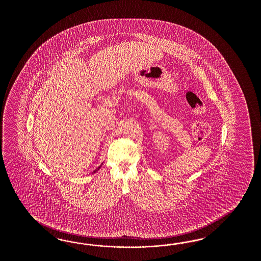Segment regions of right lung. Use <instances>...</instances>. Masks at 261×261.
Instances as JSON below:
<instances>
[{
  "label": "right lung",
  "mask_w": 261,
  "mask_h": 261,
  "mask_svg": "<svg viewBox=\"0 0 261 261\" xmlns=\"http://www.w3.org/2000/svg\"><path fill=\"white\" fill-rule=\"evenodd\" d=\"M101 166H102V165H101ZM98 166V167H97V168H96V169H95V170H94V171H93V173H95V172H96V171H97V170H98V169H99V168H100V166Z\"/></svg>",
  "instance_id": "obj_1"
}]
</instances>
